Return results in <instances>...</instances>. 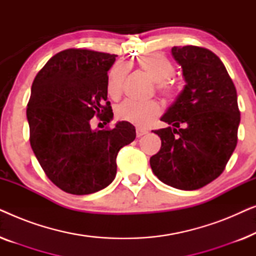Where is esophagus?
Instances as JSON below:
<instances>
[{"label": "esophagus", "instance_id": "1", "mask_svg": "<svg viewBox=\"0 0 256 256\" xmlns=\"http://www.w3.org/2000/svg\"><path fill=\"white\" fill-rule=\"evenodd\" d=\"M148 134V130L146 129H143V128H136V136L138 138H141V136Z\"/></svg>", "mask_w": 256, "mask_h": 256}]
</instances>
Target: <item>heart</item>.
I'll return each instance as SVG.
<instances>
[{
    "label": "heart",
    "mask_w": 256,
    "mask_h": 256,
    "mask_svg": "<svg viewBox=\"0 0 256 256\" xmlns=\"http://www.w3.org/2000/svg\"><path fill=\"white\" fill-rule=\"evenodd\" d=\"M138 68L146 72L154 82H157V90L166 96H172L176 92L174 80V68L171 62L162 54H150L143 56L138 60ZM128 66L124 62H116L112 66L107 79V93L113 99L121 96ZM160 114V106L157 101L124 100L115 107V116L118 120L128 121L138 127L152 124Z\"/></svg>",
    "instance_id": "b5f03b06"
}]
</instances>
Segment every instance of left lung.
Returning a JSON list of instances; mask_svg holds the SVG:
<instances>
[{"instance_id": "obj_1", "label": "left lung", "mask_w": 256, "mask_h": 256, "mask_svg": "<svg viewBox=\"0 0 256 256\" xmlns=\"http://www.w3.org/2000/svg\"><path fill=\"white\" fill-rule=\"evenodd\" d=\"M171 54L186 85L160 118L169 127L152 130L162 146L150 166L164 184L197 190L222 174L236 146V90L225 65L208 48L174 46Z\"/></svg>"}]
</instances>
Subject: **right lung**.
I'll use <instances>...</instances> for the list:
<instances>
[{
    "instance_id": "add662e5",
    "label": "right lung",
    "mask_w": 256,
    "mask_h": 256,
    "mask_svg": "<svg viewBox=\"0 0 256 256\" xmlns=\"http://www.w3.org/2000/svg\"><path fill=\"white\" fill-rule=\"evenodd\" d=\"M116 54L68 48L54 54L37 73L26 118L30 144L52 183L71 194L102 190L116 174V156L136 138L127 121L93 130L90 118H113L107 101L108 70Z\"/></svg>"
}]
</instances>
